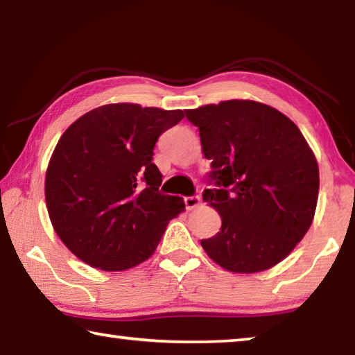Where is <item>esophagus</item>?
<instances>
[{
    "label": "esophagus",
    "mask_w": 355,
    "mask_h": 355,
    "mask_svg": "<svg viewBox=\"0 0 355 355\" xmlns=\"http://www.w3.org/2000/svg\"><path fill=\"white\" fill-rule=\"evenodd\" d=\"M184 205L188 209H192L200 205V197L199 196H186L184 197Z\"/></svg>",
    "instance_id": "esophagus-1"
}]
</instances>
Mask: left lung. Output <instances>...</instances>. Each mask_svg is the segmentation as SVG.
I'll list each match as a JSON object with an SVG mask.
<instances>
[{"label":"left lung","instance_id":"obj_1","mask_svg":"<svg viewBox=\"0 0 355 355\" xmlns=\"http://www.w3.org/2000/svg\"><path fill=\"white\" fill-rule=\"evenodd\" d=\"M211 161L203 200L220 230L202 239L227 271L260 272L280 263L313 220L320 171L300 130L274 107L228 100L184 111Z\"/></svg>","mask_w":355,"mask_h":355}]
</instances>
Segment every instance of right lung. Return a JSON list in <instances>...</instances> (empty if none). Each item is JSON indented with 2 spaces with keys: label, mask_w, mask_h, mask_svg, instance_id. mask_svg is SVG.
I'll list each match as a JSON object with an SVG mask.
<instances>
[{
  "label": "right lung",
  "mask_w": 355,
  "mask_h": 355,
  "mask_svg": "<svg viewBox=\"0 0 355 355\" xmlns=\"http://www.w3.org/2000/svg\"><path fill=\"white\" fill-rule=\"evenodd\" d=\"M184 117L133 103L89 111L61 136L45 177L58 236L84 263L125 271L152 257L169 220L184 209L159 191L158 137Z\"/></svg>",
  "instance_id": "right-lung-1"
}]
</instances>
